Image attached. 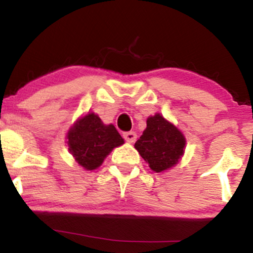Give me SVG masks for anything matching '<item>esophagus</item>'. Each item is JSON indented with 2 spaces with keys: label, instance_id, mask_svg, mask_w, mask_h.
I'll use <instances>...</instances> for the list:
<instances>
[{
  "label": "esophagus",
  "instance_id": "obj_1",
  "mask_svg": "<svg viewBox=\"0 0 253 253\" xmlns=\"http://www.w3.org/2000/svg\"><path fill=\"white\" fill-rule=\"evenodd\" d=\"M124 138L127 143L132 144L136 140V133L132 132V130H130V132H126V133H124Z\"/></svg>",
  "mask_w": 253,
  "mask_h": 253
}]
</instances>
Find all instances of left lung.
<instances>
[{
    "label": "left lung",
    "instance_id": "obj_1",
    "mask_svg": "<svg viewBox=\"0 0 253 253\" xmlns=\"http://www.w3.org/2000/svg\"><path fill=\"white\" fill-rule=\"evenodd\" d=\"M185 136L163 115L156 113L147 118L146 128L134 144L139 155L151 170L163 172L178 163L184 155Z\"/></svg>",
    "mask_w": 253,
    "mask_h": 253
}]
</instances>
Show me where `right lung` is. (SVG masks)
Listing matches in <instances>:
<instances>
[{
	"label": "right lung",
	"mask_w": 253,
	"mask_h": 253,
	"mask_svg": "<svg viewBox=\"0 0 253 253\" xmlns=\"http://www.w3.org/2000/svg\"><path fill=\"white\" fill-rule=\"evenodd\" d=\"M66 139L75 161L88 171L100 168L113 149L125 143L114 125L103 124L92 112L77 119L68 130Z\"/></svg>",
	"instance_id": "right-lung-1"
}]
</instances>
